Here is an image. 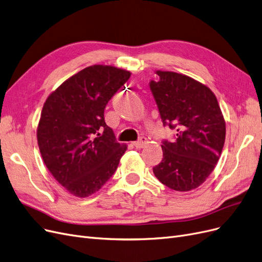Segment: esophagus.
Segmentation results:
<instances>
[{
	"instance_id": "34e87169",
	"label": "esophagus",
	"mask_w": 262,
	"mask_h": 262,
	"mask_svg": "<svg viewBox=\"0 0 262 262\" xmlns=\"http://www.w3.org/2000/svg\"><path fill=\"white\" fill-rule=\"evenodd\" d=\"M147 138H145V137H141L138 141H135V142H133V145H134V147L135 148H138V149H140V148H143L145 147L146 145H147Z\"/></svg>"
}]
</instances>
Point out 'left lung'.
<instances>
[{
	"label": "left lung",
	"mask_w": 262,
	"mask_h": 262,
	"mask_svg": "<svg viewBox=\"0 0 262 262\" xmlns=\"http://www.w3.org/2000/svg\"><path fill=\"white\" fill-rule=\"evenodd\" d=\"M150 89L163 125L175 130V140H163V159L154 167L168 188L189 191L214 170L225 141V121L214 94L189 76L157 71Z\"/></svg>",
	"instance_id": "left-lung-1"
}]
</instances>
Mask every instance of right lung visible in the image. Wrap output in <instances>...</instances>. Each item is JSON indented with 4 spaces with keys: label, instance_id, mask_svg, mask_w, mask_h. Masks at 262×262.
<instances>
[{
    "label": "right lung",
    "instance_id": "right-lung-1",
    "mask_svg": "<svg viewBox=\"0 0 262 262\" xmlns=\"http://www.w3.org/2000/svg\"><path fill=\"white\" fill-rule=\"evenodd\" d=\"M129 77L130 72L114 66L86 67L54 90L42 107L37 129L41 157L76 197L102 187L127 149L105 124L104 108Z\"/></svg>",
    "mask_w": 262,
    "mask_h": 262
}]
</instances>
